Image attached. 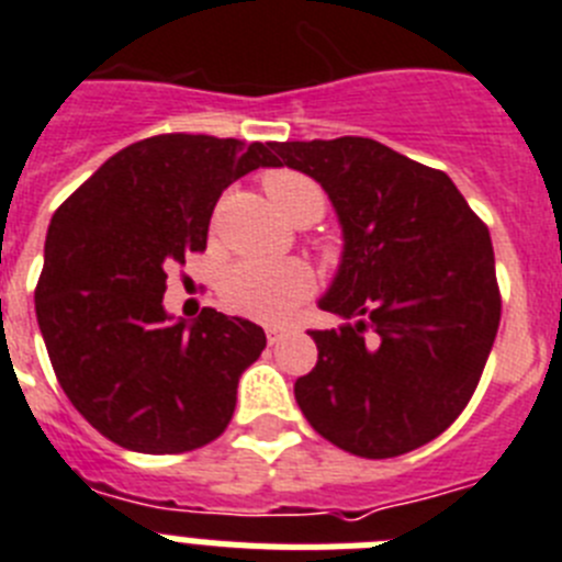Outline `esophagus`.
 I'll use <instances>...</instances> for the list:
<instances>
[{
    "label": "esophagus",
    "instance_id": "obj_1",
    "mask_svg": "<svg viewBox=\"0 0 562 562\" xmlns=\"http://www.w3.org/2000/svg\"><path fill=\"white\" fill-rule=\"evenodd\" d=\"M295 331V326L290 324H276V326H267V340L270 342H278V340H284L286 335H292Z\"/></svg>",
    "mask_w": 562,
    "mask_h": 562
}]
</instances>
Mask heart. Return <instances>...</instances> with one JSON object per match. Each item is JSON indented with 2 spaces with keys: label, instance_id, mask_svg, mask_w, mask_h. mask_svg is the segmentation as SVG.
<instances>
[{
  "label": "heart",
  "instance_id": "heart-1",
  "mask_svg": "<svg viewBox=\"0 0 562 562\" xmlns=\"http://www.w3.org/2000/svg\"><path fill=\"white\" fill-rule=\"evenodd\" d=\"M265 188L270 193L272 205L290 216L292 196L297 191H312L321 200L324 211V193L317 191L315 182L295 171H272L265 177ZM312 290V272L301 261H238L222 276L220 297L225 310L233 315L252 317L261 324H278Z\"/></svg>",
  "mask_w": 562,
  "mask_h": 562
}]
</instances>
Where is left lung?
<instances>
[{
	"label": "left lung",
	"mask_w": 562,
	"mask_h": 562,
	"mask_svg": "<svg viewBox=\"0 0 562 562\" xmlns=\"http://www.w3.org/2000/svg\"><path fill=\"white\" fill-rule=\"evenodd\" d=\"M276 166L324 188L342 252L295 380L312 428L362 459H394L448 430L473 396L501 321L490 231L445 171L371 137L270 143Z\"/></svg>",
	"instance_id": "left-lung-1"
}]
</instances>
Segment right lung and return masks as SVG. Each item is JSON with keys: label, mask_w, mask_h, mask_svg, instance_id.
<instances>
[{"label": "right lung", "mask_w": 562, "mask_h": 562, "mask_svg": "<svg viewBox=\"0 0 562 562\" xmlns=\"http://www.w3.org/2000/svg\"><path fill=\"white\" fill-rule=\"evenodd\" d=\"M276 168L270 143L157 134L109 157L49 220L36 317L64 394L134 453H186L213 441L236 408L238 376L265 329L162 306L166 270L205 250L222 191Z\"/></svg>", "instance_id": "obj_1"}]
</instances>
